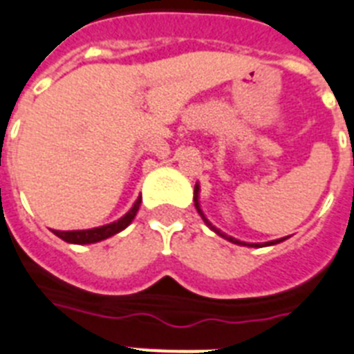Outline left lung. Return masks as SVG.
Returning a JSON list of instances; mask_svg holds the SVG:
<instances>
[{
	"mask_svg": "<svg viewBox=\"0 0 354 354\" xmlns=\"http://www.w3.org/2000/svg\"><path fill=\"white\" fill-rule=\"evenodd\" d=\"M194 201H195V208H197L198 215H201V217H203V221H204V223H206V226H208L209 230H213V232L217 233V235L224 236V239H226V241L233 242V244H241V246H251V248H264V246H273V244H279V242H282V241H284V239H279V241L264 242V244H246V242H241V241H236V239H233V236H227L226 233H223V232H221V230H217V227L213 226V224L209 223L208 218H206V215H204V213H203V209H201V206H198V184H195V194H194Z\"/></svg>",
	"mask_w": 354,
	"mask_h": 354,
	"instance_id": "left-lung-1",
	"label": "left lung"
}]
</instances>
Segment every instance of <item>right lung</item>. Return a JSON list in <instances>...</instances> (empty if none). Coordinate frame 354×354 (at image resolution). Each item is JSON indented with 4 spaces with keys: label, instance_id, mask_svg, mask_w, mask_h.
Instances as JSON below:
<instances>
[{
    "label": "right lung",
    "instance_id": "right-lung-1",
    "mask_svg": "<svg viewBox=\"0 0 354 354\" xmlns=\"http://www.w3.org/2000/svg\"><path fill=\"white\" fill-rule=\"evenodd\" d=\"M139 206H141V197L137 198L136 204L131 206L130 212L124 217H121L119 221H115L112 224H106V226L92 227V230H75V232H57V230H54V233L65 242H70V244H93V242L104 241L108 236L122 232L133 221V217L139 212Z\"/></svg>",
    "mask_w": 354,
    "mask_h": 354
}]
</instances>
